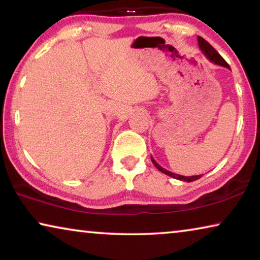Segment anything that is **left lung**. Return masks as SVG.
<instances>
[{
  "label": "left lung",
  "mask_w": 260,
  "mask_h": 260,
  "mask_svg": "<svg viewBox=\"0 0 260 260\" xmlns=\"http://www.w3.org/2000/svg\"><path fill=\"white\" fill-rule=\"evenodd\" d=\"M197 40H199V47L200 49L202 50V52L205 55L206 58H208L210 61H212L213 64H217L219 67H223V68H227L230 69V65L226 63V60L222 58L221 56L219 55V52L214 49V48L210 45L208 41H205L203 38L199 37L197 38ZM151 161L153 162V165H155L158 170L160 171L166 175H169L171 178H174V179H178L180 181H186V182H191V181H195V180L200 179L202 175H191V177H184V175H180V174H175L173 172H170V171L165 170L164 167H161L158 162L153 159L151 157Z\"/></svg>",
  "instance_id": "8db88e82"
}]
</instances>
